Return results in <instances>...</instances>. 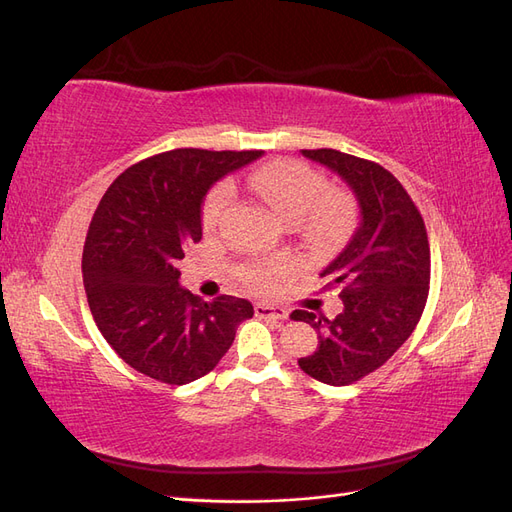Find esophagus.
<instances>
[{"label": "esophagus", "instance_id": "34e87169", "mask_svg": "<svg viewBox=\"0 0 512 512\" xmlns=\"http://www.w3.org/2000/svg\"><path fill=\"white\" fill-rule=\"evenodd\" d=\"M256 316L265 318V320H286L288 312L280 305H267V303H258L256 305Z\"/></svg>", "mask_w": 512, "mask_h": 512}]
</instances>
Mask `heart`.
I'll return each instance as SVG.
<instances>
[{
    "mask_svg": "<svg viewBox=\"0 0 512 512\" xmlns=\"http://www.w3.org/2000/svg\"><path fill=\"white\" fill-rule=\"evenodd\" d=\"M267 203L288 222H299L305 239L320 250L337 245L356 224V203L346 190H329L327 179L301 160H275L245 177ZM232 200V185H213L200 207V222L215 230ZM282 265L252 262L241 267V277L256 290H271L284 275Z\"/></svg>",
    "mask_w": 512,
    "mask_h": 512,
    "instance_id": "1",
    "label": "heart"
}]
</instances>
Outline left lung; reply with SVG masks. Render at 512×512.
<instances>
[{
  "mask_svg": "<svg viewBox=\"0 0 512 512\" xmlns=\"http://www.w3.org/2000/svg\"><path fill=\"white\" fill-rule=\"evenodd\" d=\"M329 166L359 200L361 226L320 275L342 292L335 318L294 309L292 320L318 333L314 354L299 359L307 376L346 386L382 367L412 335L429 294L427 228L414 200L384 166L337 149H303Z\"/></svg>",
  "mask_w": 512,
  "mask_h": 512,
  "instance_id": "1",
  "label": "left lung"
}]
</instances>
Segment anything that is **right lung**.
Wrapping results in <instances>:
<instances>
[{
    "label": "right lung",
    "mask_w": 512,
    "mask_h": 512,
    "mask_svg": "<svg viewBox=\"0 0 512 512\" xmlns=\"http://www.w3.org/2000/svg\"><path fill=\"white\" fill-rule=\"evenodd\" d=\"M262 151L173 149L130 166L91 218L83 284L100 333L141 374L164 384L207 376L254 316L250 301H203L179 286L185 247L203 239L211 185Z\"/></svg>",
    "instance_id": "obj_1"
}]
</instances>
